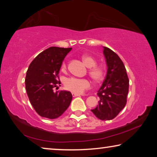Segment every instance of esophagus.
I'll list each match as a JSON object with an SVG mask.
<instances>
[{"instance_id":"esophagus-1","label":"esophagus","mask_w":157,"mask_h":157,"mask_svg":"<svg viewBox=\"0 0 157 157\" xmlns=\"http://www.w3.org/2000/svg\"><path fill=\"white\" fill-rule=\"evenodd\" d=\"M72 96H73V97H76V96H80L81 95H80V94H76L73 93L72 94Z\"/></svg>"}]
</instances>
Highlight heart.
I'll use <instances>...</instances> for the list:
<instances>
[{
    "label": "heart",
    "instance_id": "1",
    "mask_svg": "<svg viewBox=\"0 0 157 157\" xmlns=\"http://www.w3.org/2000/svg\"><path fill=\"white\" fill-rule=\"evenodd\" d=\"M82 60L88 67H89V74L94 80L100 81L105 76V69L103 66H96V60L89 55H83ZM66 63L62 64V69L65 70ZM64 86L68 91L76 94H83L86 90L91 87V81L88 78H80L76 77H69L64 81Z\"/></svg>",
    "mask_w": 157,
    "mask_h": 157
}]
</instances>
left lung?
<instances>
[{"mask_svg":"<svg viewBox=\"0 0 157 157\" xmlns=\"http://www.w3.org/2000/svg\"><path fill=\"white\" fill-rule=\"evenodd\" d=\"M107 73L98 91V105L91 111L101 120H111L119 114L126 104L129 81L124 64L117 53L104 46Z\"/></svg>","mask_w":157,"mask_h":157,"instance_id":"left-lung-1","label":"left lung"}]
</instances>
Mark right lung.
<instances>
[{"label":"right lung","mask_w":157,"mask_h":157,"mask_svg":"<svg viewBox=\"0 0 157 157\" xmlns=\"http://www.w3.org/2000/svg\"><path fill=\"white\" fill-rule=\"evenodd\" d=\"M71 48L50 47L39 53L28 68L25 89L30 102L40 117L53 119L61 117L71 102L70 91L53 92L61 84L59 73L64 58Z\"/></svg>","instance_id":"right-lung-1"}]
</instances>
